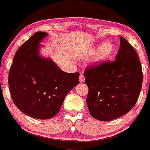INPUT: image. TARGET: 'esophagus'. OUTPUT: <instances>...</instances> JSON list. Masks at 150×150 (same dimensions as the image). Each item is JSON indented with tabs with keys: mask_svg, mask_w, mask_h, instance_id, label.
Wrapping results in <instances>:
<instances>
[{
	"mask_svg": "<svg viewBox=\"0 0 150 150\" xmlns=\"http://www.w3.org/2000/svg\"><path fill=\"white\" fill-rule=\"evenodd\" d=\"M79 81H80V82H81V83L84 82V81H85V76H84L83 75V74H81V75H80V77H79Z\"/></svg>",
	"mask_w": 150,
	"mask_h": 150,
	"instance_id": "obj_1",
	"label": "esophagus"
}]
</instances>
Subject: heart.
<instances>
[{"instance_id": "1", "label": "heart", "mask_w": 150, "mask_h": 150, "mask_svg": "<svg viewBox=\"0 0 150 150\" xmlns=\"http://www.w3.org/2000/svg\"><path fill=\"white\" fill-rule=\"evenodd\" d=\"M114 51L115 47L112 43L110 42H106L91 48L86 54V57H91L96 52L93 61L96 63H102L110 59L114 54Z\"/></svg>"}]
</instances>
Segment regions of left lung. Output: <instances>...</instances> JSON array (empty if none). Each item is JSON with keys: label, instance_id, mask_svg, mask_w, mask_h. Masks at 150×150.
Masks as SVG:
<instances>
[{"label": "left lung", "instance_id": "1", "mask_svg": "<svg viewBox=\"0 0 150 150\" xmlns=\"http://www.w3.org/2000/svg\"><path fill=\"white\" fill-rule=\"evenodd\" d=\"M115 61L105 62L85 71L88 87L86 103L91 115L109 121L124 115L134 107L142 86V66L131 46L120 36Z\"/></svg>", "mask_w": 150, "mask_h": 150}]
</instances>
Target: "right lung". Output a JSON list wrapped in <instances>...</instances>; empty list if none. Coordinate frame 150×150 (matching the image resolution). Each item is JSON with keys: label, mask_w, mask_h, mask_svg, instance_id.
<instances>
[{"label": "right lung", "mask_w": 150, "mask_h": 150, "mask_svg": "<svg viewBox=\"0 0 150 150\" xmlns=\"http://www.w3.org/2000/svg\"><path fill=\"white\" fill-rule=\"evenodd\" d=\"M47 35L37 32L17 50L8 74L13 103L27 115L40 120L54 117L79 83L78 72H64L52 59L41 57L40 43Z\"/></svg>", "instance_id": "add662e5"}]
</instances>
